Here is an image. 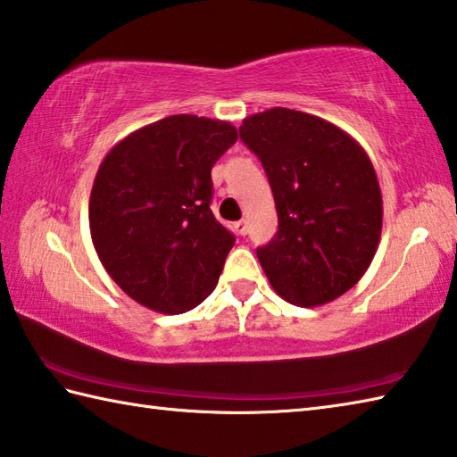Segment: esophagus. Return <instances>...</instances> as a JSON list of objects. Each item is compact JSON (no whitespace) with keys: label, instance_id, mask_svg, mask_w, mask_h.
<instances>
[{"label":"esophagus","instance_id":"1","mask_svg":"<svg viewBox=\"0 0 457 457\" xmlns=\"http://www.w3.org/2000/svg\"><path fill=\"white\" fill-rule=\"evenodd\" d=\"M235 228H237V232L240 237H245L246 232H248V225H246V220H238L237 225H235Z\"/></svg>","mask_w":457,"mask_h":457}]
</instances>
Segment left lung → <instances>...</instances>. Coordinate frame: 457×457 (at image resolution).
I'll use <instances>...</instances> for the list:
<instances>
[{"instance_id":"8db88e82","label":"left lung","mask_w":457,"mask_h":457,"mask_svg":"<svg viewBox=\"0 0 457 457\" xmlns=\"http://www.w3.org/2000/svg\"><path fill=\"white\" fill-rule=\"evenodd\" d=\"M238 132L274 193L278 232L256 250L270 284L294 305L337 300L367 272L383 228L367 152L328 120L290 108L248 116Z\"/></svg>"}]
</instances>
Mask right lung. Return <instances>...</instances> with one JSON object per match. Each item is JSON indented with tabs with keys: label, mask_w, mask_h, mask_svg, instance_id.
<instances>
[{
	"label": "right lung",
	"mask_w": 457,
	"mask_h": 457,
	"mask_svg": "<svg viewBox=\"0 0 457 457\" xmlns=\"http://www.w3.org/2000/svg\"><path fill=\"white\" fill-rule=\"evenodd\" d=\"M237 128L167 116L118 142L92 185V245L112 280L145 307L185 313L219 282L235 237L211 211V170Z\"/></svg>",
	"instance_id": "add662e5"
}]
</instances>
